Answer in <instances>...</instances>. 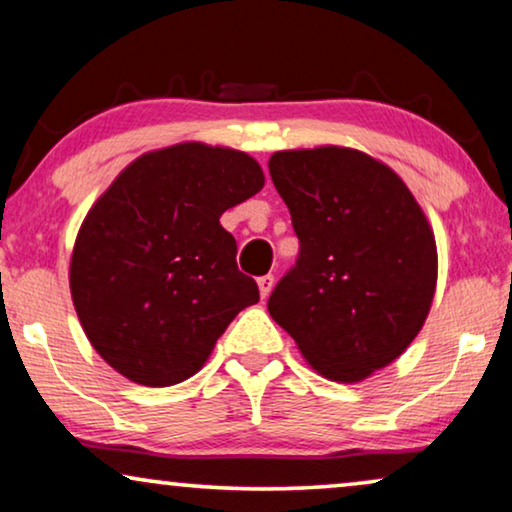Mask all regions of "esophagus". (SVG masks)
<instances>
[{"instance_id": "1", "label": "esophagus", "mask_w": 512, "mask_h": 512, "mask_svg": "<svg viewBox=\"0 0 512 512\" xmlns=\"http://www.w3.org/2000/svg\"><path fill=\"white\" fill-rule=\"evenodd\" d=\"M272 286H275V277H272V275L258 277V291H261V298H268L270 296Z\"/></svg>"}]
</instances>
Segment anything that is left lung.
I'll list each match as a JSON object with an SVG mask.
<instances>
[{
	"label": "left lung",
	"instance_id": "left-lung-1",
	"mask_svg": "<svg viewBox=\"0 0 512 512\" xmlns=\"http://www.w3.org/2000/svg\"><path fill=\"white\" fill-rule=\"evenodd\" d=\"M268 167L300 242L270 293V317L319 375L366 380L408 349L431 310L429 221L403 179L363 151H277Z\"/></svg>",
	"mask_w": 512,
	"mask_h": 512
}]
</instances>
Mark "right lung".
<instances>
[{"instance_id": "add662e5", "label": "right lung", "mask_w": 512, "mask_h": 512, "mask_svg": "<svg viewBox=\"0 0 512 512\" xmlns=\"http://www.w3.org/2000/svg\"><path fill=\"white\" fill-rule=\"evenodd\" d=\"M263 184L247 153L184 142L139 156L90 207L69 289L90 345L111 368L144 387L184 382L237 312L258 303L219 219Z\"/></svg>"}]
</instances>
